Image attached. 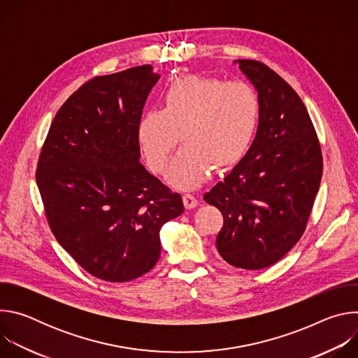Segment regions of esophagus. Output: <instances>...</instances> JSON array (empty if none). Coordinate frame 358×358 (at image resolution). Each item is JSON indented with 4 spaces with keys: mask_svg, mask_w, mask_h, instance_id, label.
<instances>
[{
    "mask_svg": "<svg viewBox=\"0 0 358 358\" xmlns=\"http://www.w3.org/2000/svg\"><path fill=\"white\" fill-rule=\"evenodd\" d=\"M182 199H184L185 208H188V210L195 208V207L198 206V199H196L192 194H184V195H182Z\"/></svg>",
    "mask_w": 358,
    "mask_h": 358,
    "instance_id": "obj_1",
    "label": "esophagus"
}]
</instances>
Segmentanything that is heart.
Masks as SVG:
<instances>
[{"mask_svg":"<svg viewBox=\"0 0 358 358\" xmlns=\"http://www.w3.org/2000/svg\"><path fill=\"white\" fill-rule=\"evenodd\" d=\"M259 122V97L243 82L182 76L163 93V109L147 110L137 126L141 155L152 173H162L180 134L182 148L167 173L174 187L191 189L215 166L229 169L249 150Z\"/></svg>","mask_w":358,"mask_h":358,"instance_id":"heart-1","label":"heart"}]
</instances>
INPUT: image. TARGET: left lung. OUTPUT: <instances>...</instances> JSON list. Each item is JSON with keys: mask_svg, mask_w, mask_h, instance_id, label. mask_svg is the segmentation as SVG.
I'll use <instances>...</instances> for the list:
<instances>
[{"mask_svg": "<svg viewBox=\"0 0 358 358\" xmlns=\"http://www.w3.org/2000/svg\"><path fill=\"white\" fill-rule=\"evenodd\" d=\"M235 64L258 90L259 124L245 157L203 199L224 215L221 257L257 271L282 259L303 235L323 159L308 109L292 86L262 62Z\"/></svg>", "mask_w": 358, "mask_h": 358, "instance_id": "left-lung-1", "label": "left lung"}]
</instances>
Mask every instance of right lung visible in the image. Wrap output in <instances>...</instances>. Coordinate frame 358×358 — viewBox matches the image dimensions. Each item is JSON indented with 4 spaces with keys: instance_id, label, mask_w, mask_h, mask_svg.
I'll return each mask as SVG.
<instances>
[{
    "instance_id": "right-lung-1",
    "label": "right lung",
    "mask_w": 358,
    "mask_h": 358,
    "mask_svg": "<svg viewBox=\"0 0 358 358\" xmlns=\"http://www.w3.org/2000/svg\"><path fill=\"white\" fill-rule=\"evenodd\" d=\"M151 65L96 76L58 110L43 143L36 184L61 246L92 276L129 282L160 258L162 227L184 213L140 163L137 126Z\"/></svg>"
}]
</instances>
